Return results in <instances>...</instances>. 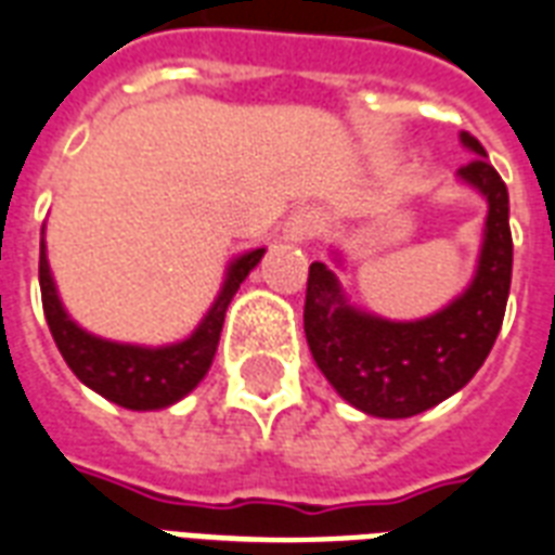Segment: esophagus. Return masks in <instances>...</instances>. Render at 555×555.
<instances>
[{
	"mask_svg": "<svg viewBox=\"0 0 555 555\" xmlns=\"http://www.w3.org/2000/svg\"><path fill=\"white\" fill-rule=\"evenodd\" d=\"M325 227V218H323V211H317V209H299L287 221V238L291 241H308V238H314V235H320Z\"/></svg>",
	"mask_w": 555,
	"mask_h": 555,
	"instance_id": "1",
	"label": "esophagus"
}]
</instances>
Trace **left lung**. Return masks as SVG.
Here are the masks:
<instances>
[{"label": "left lung", "instance_id": "obj_1", "mask_svg": "<svg viewBox=\"0 0 555 555\" xmlns=\"http://www.w3.org/2000/svg\"><path fill=\"white\" fill-rule=\"evenodd\" d=\"M460 142L475 159L456 180L483 194L486 227L475 276L463 294L422 320H387L354 308L323 261L308 270L306 337L334 390L366 416L408 418L463 390L501 332L513 282L509 192L472 133ZM340 264V253H334Z\"/></svg>", "mask_w": 555, "mask_h": 555}]
</instances>
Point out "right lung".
<instances>
[{
  "instance_id": "add662e5",
  "label": "right lung",
  "mask_w": 555,
  "mask_h": 555,
  "mask_svg": "<svg viewBox=\"0 0 555 555\" xmlns=\"http://www.w3.org/2000/svg\"><path fill=\"white\" fill-rule=\"evenodd\" d=\"M264 256V247L247 249L238 259L230 261L221 294L185 340L168 346H137L116 344L107 337L80 328L63 308L57 285L46 256V241L40 238V294L46 323L52 332L54 344L61 349L63 361L78 375L80 384L104 396L107 401L127 410H163L185 399L189 392L209 372L218 340H221L223 317L230 308L232 296L241 282L249 276Z\"/></svg>"
}]
</instances>
